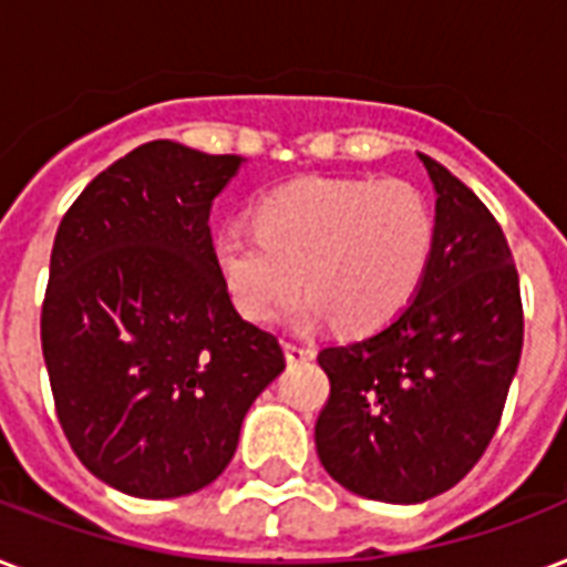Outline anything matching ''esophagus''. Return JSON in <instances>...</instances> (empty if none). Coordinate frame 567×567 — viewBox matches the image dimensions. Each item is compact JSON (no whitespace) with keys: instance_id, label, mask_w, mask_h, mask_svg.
<instances>
[{"instance_id":"1","label":"esophagus","mask_w":567,"mask_h":567,"mask_svg":"<svg viewBox=\"0 0 567 567\" xmlns=\"http://www.w3.org/2000/svg\"><path fill=\"white\" fill-rule=\"evenodd\" d=\"M285 353H288V362L300 364L315 359V350L309 344H297V341H285Z\"/></svg>"}]
</instances>
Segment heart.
I'll use <instances>...</instances> for the list:
<instances>
[{"label": "heart", "mask_w": 567, "mask_h": 567, "mask_svg": "<svg viewBox=\"0 0 567 567\" xmlns=\"http://www.w3.org/2000/svg\"><path fill=\"white\" fill-rule=\"evenodd\" d=\"M432 244L430 199L409 182L302 179L256 205V231L226 226L214 256L244 318H285L302 276L311 318L373 332L409 306Z\"/></svg>", "instance_id": "1"}]
</instances>
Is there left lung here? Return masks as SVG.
Wrapping results in <instances>:
<instances>
[{"mask_svg": "<svg viewBox=\"0 0 567 567\" xmlns=\"http://www.w3.org/2000/svg\"><path fill=\"white\" fill-rule=\"evenodd\" d=\"M435 244L414 302L377 336L323 347L329 400L315 423L320 465L347 492L421 503L480 462L524 347L515 258L501 223L441 164Z\"/></svg>", "mask_w": 567, "mask_h": 567, "instance_id": "1", "label": "left lung"}]
</instances>
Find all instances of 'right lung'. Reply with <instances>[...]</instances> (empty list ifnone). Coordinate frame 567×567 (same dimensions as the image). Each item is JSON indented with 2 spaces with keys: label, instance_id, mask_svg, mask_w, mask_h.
<instances>
[{
  "label": "right lung",
  "instance_id": "add662e5",
  "mask_svg": "<svg viewBox=\"0 0 567 567\" xmlns=\"http://www.w3.org/2000/svg\"><path fill=\"white\" fill-rule=\"evenodd\" d=\"M238 155L150 141L102 171L58 226L40 309L55 414L93 476L146 501L194 494L285 368L238 315L214 256V196Z\"/></svg>",
  "mask_w": 567,
  "mask_h": 567
}]
</instances>
